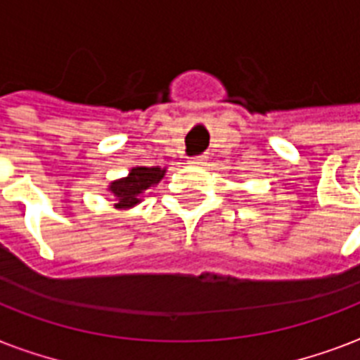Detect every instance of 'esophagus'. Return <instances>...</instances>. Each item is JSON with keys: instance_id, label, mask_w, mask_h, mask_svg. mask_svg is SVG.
Returning a JSON list of instances; mask_svg holds the SVG:
<instances>
[{"instance_id": "esophagus-1", "label": "esophagus", "mask_w": 360, "mask_h": 360, "mask_svg": "<svg viewBox=\"0 0 360 360\" xmlns=\"http://www.w3.org/2000/svg\"><path fill=\"white\" fill-rule=\"evenodd\" d=\"M188 162L194 164V166H203L205 164V157H192Z\"/></svg>"}]
</instances>
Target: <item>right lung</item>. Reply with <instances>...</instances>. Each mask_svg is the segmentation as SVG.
I'll use <instances>...</instances> for the list:
<instances>
[{"mask_svg":"<svg viewBox=\"0 0 360 360\" xmlns=\"http://www.w3.org/2000/svg\"><path fill=\"white\" fill-rule=\"evenodd\" d=\"M166 169L160 168H132L129 177L124 179L114 181L110 185V191L114 192V196L117 198V207L127 209L132 207L140 202V196L149 188L151 185L158 183L164 177Z\"/></svg>","mask_w":360,"mask_h":360,"instance_id":"1","label":"right lung"}]
</instances>
